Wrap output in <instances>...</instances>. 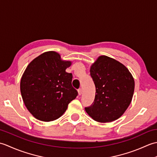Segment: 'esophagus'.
<instances>
[{"mask_svg":"<svg viewBox=\"0 0 157 157\" xmlns=\"http://www.w3.org/2000/svg\"><path fill=\"white\" fill-rule=\"evenodd\" d=\"M78 92V94H79V96H80V95L82 94V90L81 88H79Z\"/></svg>","mask_w":157,"mask_h":157,"instance_id":"34e87169","label":"esophagus"}]
</instances>
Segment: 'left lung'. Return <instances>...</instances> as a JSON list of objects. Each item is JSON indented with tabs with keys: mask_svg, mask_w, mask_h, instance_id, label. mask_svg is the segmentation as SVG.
<instances>
[{
	"mask_svg": "<svg viewBox=\"0 0 157 157\" xmlns=\"http://www.w3.org/2000/svg\"><path fill=\"white\" fill-rule=\"evenodd\" d=\"M96 87L94 101L86 113L96 121L111 122L128 109L134 92V79L125 67L116 60L101 56L90 67Z\"/></svg>",
	"mask_w": 157,
	"mask_h": 157,
	"instance_id": "8db88e82",
	"label": "left lung"
}]
</instances>
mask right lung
<instances>
[{"label":"right lung","mask_w":157,"mask_h":157,"mask_svg":"<svg viewBox=\"0 0 157 157\" xmlns=\"http://www.w3.org/2000/svg\"><path fill=\"white\" fill-rule=\"evenodd\" d=\"M71 64L62 61L58 53L49 51L28 65L20 90L26 108L35 118L54 121L63 115L69 103L78 96L71 84L72 74L65 71Z\"/></svg>","instance_id":"obj_1"}]
</instances>
